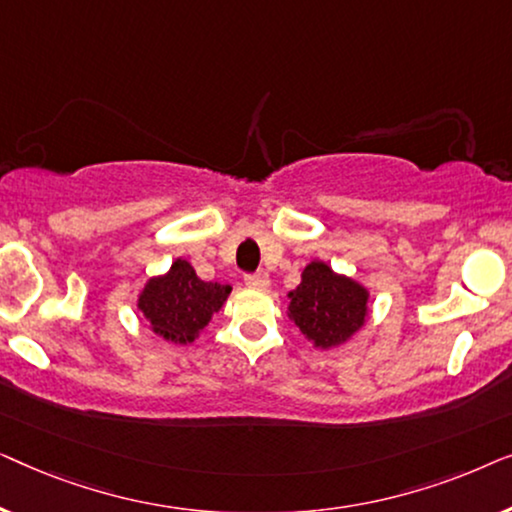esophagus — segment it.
<instances>
[{
	"label": "esophagus",
	"mask_w": 512,
	"mask_h": 512,
	"mask_svg": "<svg viewBox=\"0 0 512 512\" xmlns=\"http://www.w3.org/2000/svg\"><path fill=\"white\" fill-rule=\"evenodd\" d=\"M244 284L251 286V289H268L270 277H268V272H254V275L244 277Z\"/></svg>",
	"instance_id": "esophagus-1"
}]
</instances>
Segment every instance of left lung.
<instances>
[{"instance_id":"left-lung-1","label":"left lung","mask_w":512,"mask_h":512,"mask_svg":"<svg viewBox=\"0 0 512 512\" xmlns=\"http://www.w3.org/2000/svg\"><path fill=\"white\" fill-rule=\"evenodd\" d=\"M289 298V317L296 321L300 333L321 349L352 338L368 314V291L354 279L335 275L321 261L307 265L303 282Z\"/></svg>"}]
</instances>
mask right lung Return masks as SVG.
Instances as JSON below:
<instances>
[{
    "instance_id": "obj_1",
    "label": "right lung",
    "mask_w": 512,
    "mask_h": 512,
    "mask_svg": "<svg viewBox=\"0 0 512 512\" xmlns=\"http://www.w3.org/2000/svg\"><path fill=\"white\" fill-rule=\"evenodd\" d=\"M228 293L230 286L202 282L191 263L179 258L172 263L167 275L149 279L139 296V310L144 312L158 335L186 345L198 338L212 314L219 312Z\"/></svg>"
}]
</instances>
